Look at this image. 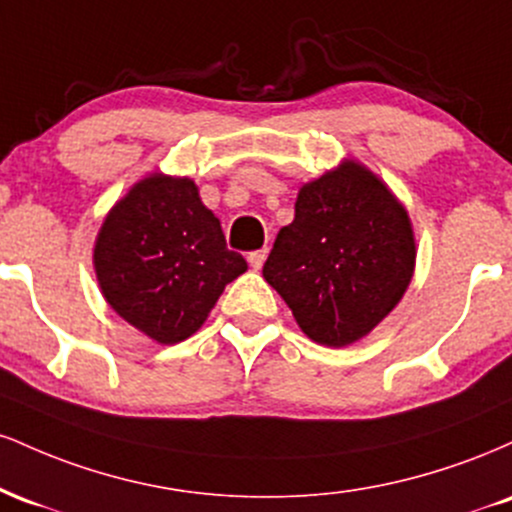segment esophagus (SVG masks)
<instances>
[{"instance_id": "34e87169", "label": "esophagus", "mask_w": 512, "mask_h": 512, "mask_svg": "<svg viewBox=\"0 0 512 512\" xmlns=\"http://www.w3.org/2000/svg\"><path fill=\"white\" fill-rule=\"evenodd\" d=\"M264 260H267V248L255 250V252H250V255H248V262H250L252 269H262Z\"/></svg>"}]
</instances>
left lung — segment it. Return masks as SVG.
Here are the masks:
<instances>
[{"label":"left lung","mask_w":512,"mask_h":512,"mask_svg":"<svg viewBox=\"0 0 512 512\" xmlns=\"http://www.w3.org/2000/svg\"><path fill=\"white\" fill-rule=\"evenodd\" d=\"M414 260L407 211L383 180L346 161L301 187L262 274L313 342L346 346L399 303Z\"/></svg>","instance_id":"left-lung-1"}]
</instances>
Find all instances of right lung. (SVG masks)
Returning <instances> with one entry per match:
<instances>
[{
	"mask_svg": "<svg viewBox=\"0 0 512 512\" xmlns=\"http://www.w3.org/2000/svg\"><path fill=\"white\" fill-rule=\"evenodd\" d=\"M93 262L110 308L161 344L195 334L226 284L248 269L240 252L226 248L195 182L161 173L115 204Z\"/></svg>",
	"mask_w": 512,
	"mask_h": 512,
	"instance_id": "obj_1",
	"label": "right lung"
}]
</instances>
